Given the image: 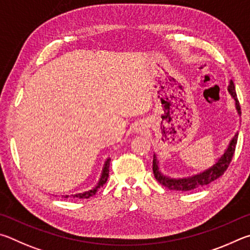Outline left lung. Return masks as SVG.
Returning <instances> with one entry per match:
<instances>
[{"label": "left lung", "mask_w": 250, "mask_h": 250, "mask_svg": "<svg viewBox=\"0 0 250 250\" xmlns=\"http://www.w3.org/2000/svg\"><path fill=\"white\" fill-rule=\"evenodd\" d=\"M229 92L231 98L235 100V107L237 114L240 116L242 115V112H240V106L239 102L237 99V95H236L235 92V85L234 82L230 81L229 85ZM237 138H238V132L234 135V137L231 138L229 142V146L224 151L221 157H218L216 163L214 164L211 167L203 170V171L198 172L195 174H191V176L188 177H181V178H173L169 177L167 174H164L159 168V160L157 159V155L154 154V160H152V171H154V176L156 180L158 181L160 185L167 188L169 190L173 191H190L193 189H198L200 187H203L205 185H208L213 181H215L216 179L222 177L226 169L229 168V165L230 164L231 158H233L236 144H237Z\"/></svg>", "instance_id": "8db88e82"}]
</instances>
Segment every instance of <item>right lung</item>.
Listing matches in <instances>:
<instances>
[{
  "label": "right lung",
  "instance_id": "right-lung-1",
  "mask_svg": "<svg viewBox=\"0 0 250 250\" xmlns=\"http://www.w3.org/2000/svg\"><path fill=\"white\" fill-rule=\"evenodd\" d=\"M109 161L111 159L108 158L105 160V163L103 165V168H102V172H101V176L100 179L96 185L92 188V189L84 191V192H80V193H76V194H71V195H63V198H72V199H89L90 196L94 195L100 188H102L105 183L107 181V178H108V172H109Z\"/></svg>",
  "mask_w": 250,
  "mask_h": 250
}]
</instances>
